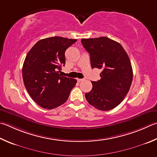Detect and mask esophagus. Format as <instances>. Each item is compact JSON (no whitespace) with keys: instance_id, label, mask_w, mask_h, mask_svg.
Returning <instances> with one entry per match:
<instances>
[{"instance_id":"esophagus-1","label":"esophagus","mask_w":157,"mask_h":157,"mask_svg":"<svg viewBox=\"0 0 157 157\" xmlns=\"http://www.w3.org/2000/svg\"><path fill=\"white\" fill-rule=\"evenodd\" d=\"M84 79H77V81H78V82H82L83 81Z\"/></svg>"}]
</instances>
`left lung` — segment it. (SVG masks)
<instances>
[{"label": "left lung", "instance_id": "1", "mask_svg": "<svg viewBox=\"0 0 157 157\" xmlns=\"http://www.w3.org/2000/svg\"><path fill=\"white\" fill-rule=\"evenodd\" d=\"M81 42L90 54L91 67L101 69V79L91 82L93 88L85 98L97 109H113L124 100L132 84L129 57L119 42L107 37L82 39Z\"/></svg>", "mask_w": 157, "mask_h": 157}]
</instances>
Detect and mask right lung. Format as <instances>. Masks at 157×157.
I'll return each instance as SVG.
<instances>
[{
    "label": "right lung",
    "instance_id": "add662e5",
    "mask_svg": "<svg viewBox=\"0 0 157 157\" xmlns=\"http://www.w3.org/2000/svg\"><path fill=\"white\" fill-rule=\"evenodd\" d=\"M77 41L51 37L37 42L28 52L22 67L24 84L40 106L53 109L66 102L77 80L59 74L65 64V51Z\"/></svg>",
    "mask_w": 157,
    "mask_h": 157
}]
</instances>
